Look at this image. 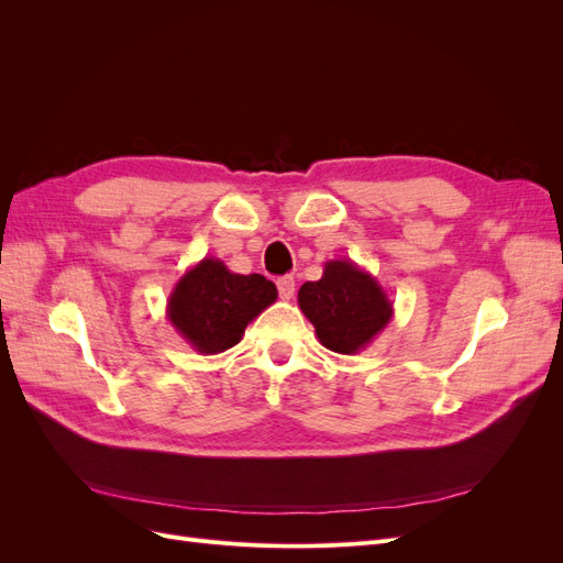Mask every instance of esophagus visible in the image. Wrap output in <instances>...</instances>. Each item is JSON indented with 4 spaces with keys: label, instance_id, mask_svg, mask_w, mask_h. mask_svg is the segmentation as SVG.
I'll list each match as a JSON object with an SVG mask.
<instances>
[{
    "label": "esophagus",
    "instance_id": "1",
    "mask_svg": "<svg viewBox=\"0 0 563 563\" xmlns=\"http://www.w3.org/2000/svg\"><path fill=\"white\" fill-rule=\"evenodd\" d=\"M277 288H279V296L284 300H291L296 294V279L291 275H286L282 279H277Z\"/></svg>",
    "mask_w": 563,
    "mask_h": 563
}]
</instances>
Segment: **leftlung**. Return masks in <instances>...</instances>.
<instances>
[{
	"label": "left lung",
	"instance_id": "obj_1",
	"mask_svg": "<svg viewBox=\"0 0 563 563\" xmlns=\"http://www.w3.org/2000/svg\"><path fill=\"white\" fill-rule=\"evenodd\" d=\"M302 314L314 323L319 343L338 354L362 352L395 314L378 279L352 261H329L319 282L298 291Z\"/></svg>",
	"mask_w": 563,
	"mask_h": 563
}]
</instances>
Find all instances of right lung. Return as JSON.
<instances>
[{
    "label": "right lung",
    "instance_id": "1",
    "mask_svg": "<svg viewBox=\"0 0 563 563\" xmlns=\"http://www.w3.org/2000/svg\"><path fill=\"white\" fill-rule=\"evenodd\" d=\"M277 300V286L263 275H236L223 261L203 258L174 286L166 302L172 327L199 354L225 352L249 323Z\"/></svg>",
    "mask_w": 563,
    "mask_h": 563
}]
</instances>
